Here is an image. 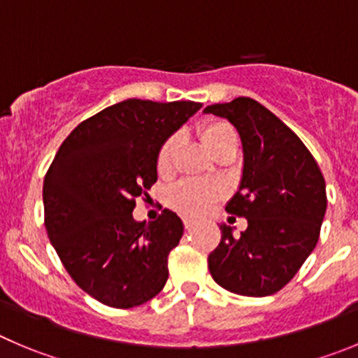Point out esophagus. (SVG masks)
Returning <instances> with one entry per match:
<instances>
[{
    "instance_id": "obj_1",
    "label": "esophagus",
    "mask_w": 358,
    "mask_h": 358,
    "mask_svg": "<svg viewBox=\"0 0 358 358\" xmlns=\"http://www.w3.org/2000/svg\"><path fill=\"white\" fill-rule=\"evenodd\" d=\"M183 224H185V229H187V231H192V229L196 228V222H194V220L185 219V220H183Z\"/></svg>"
}]
</instances>
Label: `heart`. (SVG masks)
<instances>
[{
	"mask_svg": "<svg viewBox=\"0 0 358 358\" xmlns=\"http://www.w3.org/2000/svg\"><path fill=\"white\" fill-rule=\"evenodd\" d=\"M201 136L203 145L206 146L210 153L220 145H224L228 141H236V134L228 123L213 122L208 123L199 132ZM176 145L178 139L169 138L164 143L160 148L159 155H157V169L159 173H168L173 166V157H175ZM220 198V189L217 185H210V183H199V182H185L176 185L169 194L171 205L176 210L190 217H199L203 213L208 212L217 199Z\"/></svg>",
	"mask_w": 358,
	"mask_h": 358,
	"instance_id": "b5f03b06",
	"label": "heart"
}]
</instances>
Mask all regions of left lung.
<instances>
[{
  "label": "left lung",
  "instance_id": "left-lung-1",
  "mask_svg": "<svg viewBox=\"0 0 358 358\" xmlns=\"http://www.w3.org/2000/svg\"><path fill=\"white\" fill-rule=\"evenodd\" d=\"M240 134L242 178L226 205L247 219L233 235L220 226V243L208 256L213 280L243 296H268L293 279L320 238L327 210L325 180L295 132L249 96L206 106Z\"/></svg>",
  "mask_w": 358,
  "mask_h": 358
}]
</instances>
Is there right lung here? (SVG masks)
Segmentation results:
<instances>
[{
	"mask_svg": "<svg viewBox=\"0 0 358 358\" xmlns=\"http://www.w3.org/2000/svg\"><path fill=\"white\" fill-rule=\"evenodd\" d=\"M203 103L129 99L79 123L43 180L49 240L76 285L109 307L129 309L159 295L183 222L164 210L132 217L136 198L157 182V155Z\"/></svg>",
	"mask_w": 358,
	"mask_h": 358,
	"instance_id": "obj_1",
	"label": "right lung"
}]
</instances>
